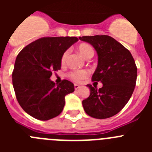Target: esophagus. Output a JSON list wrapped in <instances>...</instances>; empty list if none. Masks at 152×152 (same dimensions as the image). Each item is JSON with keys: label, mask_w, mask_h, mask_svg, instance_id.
Returning <instances> with one entry per match:
<instances>
[{"label": "esophagus", "mask_w": 152, "mask_h": 152, "mask_svg": "<svg viewBox=\"0 0 152 152\" xmlns=\"http://www.w3.org/2000/svg\"><path fill=\"white\" fill-rule=\"evenodd\" d=\"M80 88V86L79 85V84H75V90H77V89H79V88Z\"/></svg>", "instance_id": "34e87169"}]
</instances>
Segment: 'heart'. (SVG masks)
I'll use <instances>...</instances> for the list:
<instances>
[{
  "mask_svg": "<svg viewBox=\"0 0 152 152\" xmlns=\"http://www.w3.org/2000/svg\"><path fill=\"white\" fill-rule=\"evenodd\" d=\"M77 49H78L80 54L82 55L83 57L85 58L86 59L88 58L91 57V56L93 57L94 55V49L88 44H80L78 48H77ZM68 54H69V51H64L61 58V64H64L66 62ZM88 75H89V72L88 70H76V71H72V72H70L68 74V77L73 80H75V81H79V80L88 77Z\"/></svg>",
  "mask_w": 152,
  "mask_h": 152,
  "instance_id": "heart-1",
  "label": "heart"
}]
</instances>
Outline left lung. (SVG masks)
<instances>
[{
  "mask_svg": "<svg viewBox=\"0 0 152 152\" xmlns=\"http://www.w3.org/2000/svg\"><path fill=\"white\" fill-rule=\"evenodd\" d=\"M93 45L98 56L93 81H100L101 88L88 84L91 94L82 101L84 111L96 119L117 114L131 97L137 78L135 60L128 49L111 36L96 35L79 37Z\"/></svg>",
  "mask_w": 152,
  "mask_h": 152,
  "instance_id": "8db88e82",
  "label": "left lung"
}]
</instances>
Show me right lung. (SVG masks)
<instances>
[{"instance_id":"add662e5","label":"right lung","mask_w":152,"mask_h":152,"mask_svg":"<svg viewBox=\"0 0 152 152\" xmlns=\"http://www.w3.org/2000/svg\"><path fill=\"white\" fill-rule=\"evenodd\" d=\"M78 41L77 37H43L31 42L16 58L12 74L16 97L26 113L49 120L63 110L64 97L75 91L73 83L63 80L56 85L52 72L61 69L64 51Z\"/></svg>"}]
</instances>
